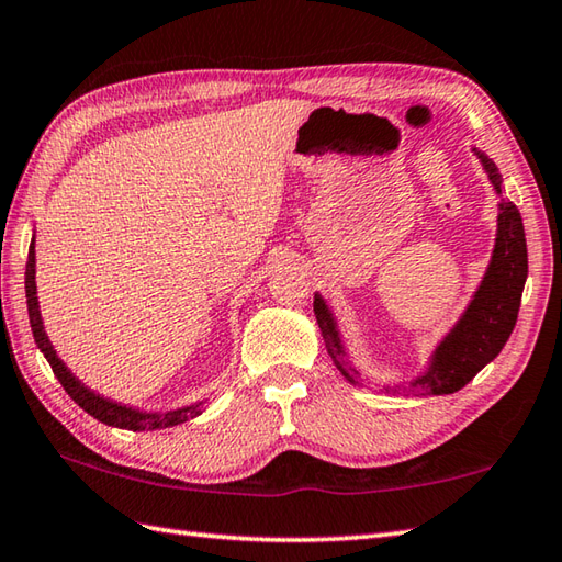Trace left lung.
Returning a JSON list of instances; mask_svg holds the SVG:
<instances>
[{
	"label": "left lung",
	"mask_w": 562,
	"mask_h": 562,
	"mask_svg": "<svg viewBox=\"0 0 562 562\" xmlns=\"http://www.w3.org/2000/svg\"><path fill=\"white\" fill-rule=\"evenodd\" d=\"M477 156L482 158L484 171L490 173V181L502 193V178L496 173L494 161L480 151ZM526 277L528 254L521 213H518V207L514 203H502L499 235H496L490 271H486V277L468 313L462 315L458 327L446 337V342L438 347L428 374L413 381L411 386L420 389L423 394L442 396L454 394V391H460L468 381L477 376L480 369L484 364H490L492 359L502 352L506 340H509L518 317V305H521ZM313 311L315 321L323 330L327 352H330L337 367H342V347L340 340H337L330 311L325 308L321 295H315ZM345 376L349 374L345 372Z\"/></svg>",
	"instance_id": "1"
}]
</instances>
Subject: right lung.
<instances>
[{
	"label": "right lung",
	"mask_w": 562,
	"mask_h": 562,
	"mask_svg": "<svg viewBox=\"0 0 562 562\" xmlns=\"http://www.w3.org/2000/svg\"><path fill=\"white\" fill-rule=\"evenodd\" d=\"M34 245H31L29 251V261H26V303H29V321H31V330H34V340L41 347V352L48 359V364L53 369V374L58 376V381L63 384V389L68 391V396L76 401V404L88 411L90 416H94L102 423H108V426L114 428H126V430H144V428H168V426H176V423H183L188 418H195L200 413V406H188L181 411H173V413H164V416H158V413H139V411H132L126 406H116L112 401L102 398L98 394H92L90 389H85L80 381L72 376L66 364L60 362L53 352V347L48 342V337L44 333V325H41V315H38V303H36V269H34Z\"/></svg>",
	"instance_id": "add662e5"
}]
</instances>
